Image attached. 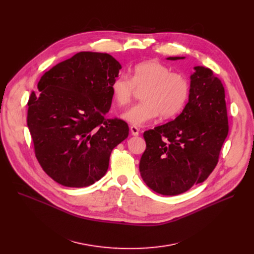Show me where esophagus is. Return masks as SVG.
<instances>
[{
    "instance_id": "obj_1",
    "label": "esophagus",
    "mask_w": 254,
    "mask_h": 254,
    "mask_svg": "<svg viewBox=\"0 0 254 254\" xmlns=\"http://www.w3.org/2000/svg\"><path fill=\"white\" fill-rule=\"evenodd\" d=\"M130 131H131L132 135H138V133H139V129L135 126H131L130 127Z\"/></svg>"
}]
</instances>
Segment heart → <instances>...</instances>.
<instances>
[{
    "instance_id": "1",
    "label": "heart",
    "mask_w": 254,
    "mask_h": 254,
    "mask_svg": "<svg viewBox=\"0 0 254 254\" xmlns=\"http://www.w3.org/2000/svg\"><path fill=\"white\" fill-rule=\"evenodd\" d=\"M115 101L125 106L131 102L136 89L142 90V101L127 110L123 118L131 125L142 126L159 115L164 119L177 116L186 105L190 95L189 79L173 72L159 61H146L134 66L130 78L116 77L111 85Z\"/></svg>"
}]
</instances>
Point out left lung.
<instances>
[{"label":"left lung","mask_w":254,"mask_h":254,"mask_svg":"<svg viewBox=\"0 0 254 254\" xmlns=\"http://www.w3.org/2000/svg\"><path fill=\"white\" fill-rule=\"evenodd\" d=\"M228 130L223 84L211 69L196 66L183 112L143 132L147 148L139 161L143 182L166 196L179 195L203 183L219 161Z\"/></svg>","instance_id":"8db88e82"}]
</instances>
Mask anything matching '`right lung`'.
Masks as SVG:
<instances>
[{
  "label": "right lung",
  "instance_id": "1",
  "mask_svg": "<svg viewBox=\"0 0 254 254\" xmlns=\"http://www.w3.org/2000/svg\"><path fill=\"white\" fill-rule=\"evenodd\" d=\"M121 64L110 54L79 52L45 72L28 100L27 125L44 172L66 187L101 179L127 124L106 119Z\"/></svg>",
  "mask_w": 254,
  "mask_h": 254
}]
</instances>
